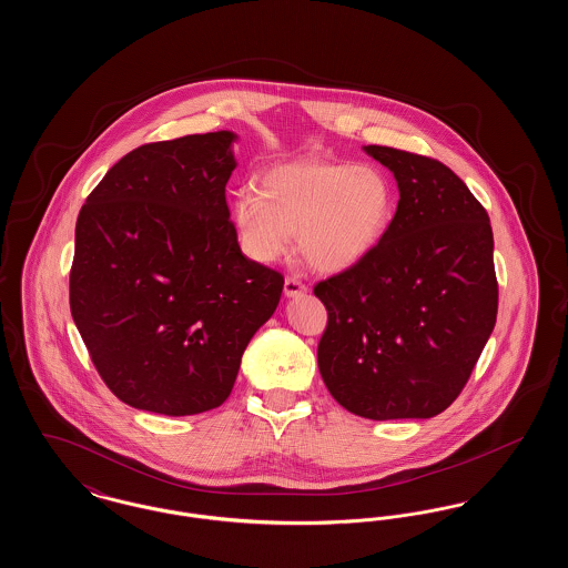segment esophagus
Segmentation results:
<instances>
[{"mask_svg": "<svg viewBox=\"0 0 568 568\" xmlns=\"http://www.w3.org/2000/svg\"><path fill=\"white\" fill-rule=\"evenodd\" d=\"M302 294H306V285L297 278L296 274H290L285 278V296L296 297L302 296Z\"/></svg>", "mask_w": 568, "mask_h": 568, "instance_id": "34e87169", "label": "esophagus"}]
</instances>
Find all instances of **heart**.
<instances>
[{"label": "heart", "mask_w": 568, "mask_h": 568, "mask_svg": "<svg viewBox=\"0 0 568 568\" xmlns=\"http://www.w3.org/2000/svg\"><path fill=\"white\" fill-rule=\"evenodd\" d=\"M257 191L239 193L234 221L244 253L262 264L283 257L297 234L313 268L347 271L377 248L396 215L394 185L375 165L285 163Z\"/></svg>", "instance_id": "obj_1"}]
</instances>
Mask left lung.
Listing matches in <instances>:
<instances>
[{"instance_id":"1","label":"left lung","mask_w":568,"mask_h":568,"mask_svg":"<svg viewBox=\"0 0 568 568\" xmlns=\"http://www.w3.org/2000/svg\"><path fill=\"white\" fill-rule=\"evenodd\" d=\"M400 200L377 248L313 292L327 311L317 362L334 400L366 419H428L464 389L498 313L486 209L445 163L366 146Z\"/></svg>"}]
</instances>
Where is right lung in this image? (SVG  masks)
I'll list each match as a JSON object with an SVG mask.
<instances>
[{"label":"right lung","mask_w":568,"mask_h":568,"mask_svg":"<svg viewBox=\"0 0 568 568\" xmlns=\"http://www.w3.org/2000/svg\"><path fill=\"white\" fill-rule=\"evenodd\" d=\"M232 132L149 142L121 158L77 221L70 311L125 405L170 417L225 403L283 274L248 260L230 221Z\"/></svg>","instance_id":"add662e5"}]
</instances>
